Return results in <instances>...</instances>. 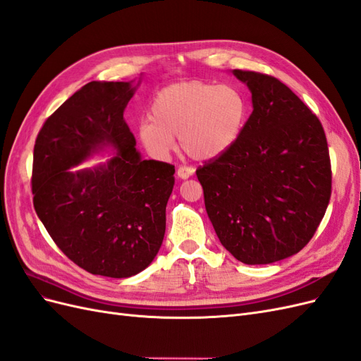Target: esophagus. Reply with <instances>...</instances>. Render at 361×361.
I'll return each instance as SVG.
<instances>
[{
    "instance_id": "obj_1",
    "label": "esophagus",
    "mask_w": 361,
    "mask_h": 361,
    "mask_svg": "<svg viewBox=\"0 0 361 361\" xmlns=\"http://www.w3.org/2000/svg\"><path fill=\"white\" fill-rule=\"evenodd\" d=\"M176 174H178V178H180V179H188V178H191L192 174H194V169H191V167H179Z\"/></svg>"
}]
</instances>
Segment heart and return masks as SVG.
<instances>
[{"label":"heart","mask_w":361,"mask_h":361,"mask_svg":"<svg viewBox=\"0 0 361 361\" xmlns=\"http://www.w3.org/2000/svg\"><path fill=\"white\" fill-rule=\"evenodd\" d=\"M248 116L244 93L233 85L202 81L171 84L162 89L150 106V117L138 125V140L157 159L176 149L199 161L223 157L241 137Z\"/></svg>","instance_id":"obj_1"}]
</instances>
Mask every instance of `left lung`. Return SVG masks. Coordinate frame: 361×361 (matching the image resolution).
I'll return each instance as SVG.
<instances>
[{
  "label": "left lung",
  "instance_id": "obj_1",
  "mask_svg": "<svg viewBox=\"0 0 361 361\" xmlns=\"http://www.w3.org/2000/svg\"><path fill=\"white\" fill-rule=\"evenodd\" d=\"M253 113L236 145L195 174L223 247L247 265L297 255L318 228L331 195L322 125L274 76L232 71Z\"/></svg>",
  "mask_w": 361,
  "mask_h": 361
}]
</instances>
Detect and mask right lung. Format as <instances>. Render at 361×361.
Segmentation results:
<instances>
[{
    "mask_svg": "<svg viewBox=\"0 0 361 361\" xmlns=\"http://www.w3.org/2000/svg\"><path fill=\"white\" fill-rule=\"evenodd\" d=\"M141 76L85 84L47 120L35 145L37 216L63 253L94 276L138 274L166 233L174 167L143 159L123 118ZM105 153V161L78 167Z\"/></svg>",
    "mask_w": 361,
    "mask_h": 361,
    "instance_id": "right-lung-1",
    "label": "right lung"
}]
</instances>
